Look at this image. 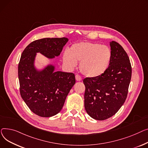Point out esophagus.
I'll return each mask as SVG.
<instances>
[{"instance_id":"esophagus-1","label":"esophagus","mask_w":148,"mask_h":148,"mask_svg":"<svg viewBox=\"0 0 148 148\" xmlns=\"http://www.w3.org/2000/svg\"><path fill=\"white\" fill-rule=\"evenodd\" d=\"M75 78H76V80L77 81H81L82 80L81 77L80 76L78 75H76L75 76Z\"/></svg>"}]
</instances>
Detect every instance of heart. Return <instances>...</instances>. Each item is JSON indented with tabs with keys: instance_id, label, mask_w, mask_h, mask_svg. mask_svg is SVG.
<instances>
[{
	"instance_id": "1",
	"label": "heart",
	"mask_w": 148,
	"mask_h": 148,
	"mask_svg": "<svg viewBox=\"0 0 148 148\" xmlns=\"http://www.w3.org/2000/svg\"><path fill=\"white\" fill-rule=\"evenodd\" d=\"M110 49L99 43L82 42L73 44L69 53L63 54V62L65 66L72 70L79 63V70L86 77H98L108 69L111 61Z\"/></svg>"
}]
</instances>
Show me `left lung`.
Here are the masks:
<instances>
[{
  "label": "left lung",
  "mask_w": 148,
  "mask_h": 148,
  "mask_svg": "<svg viewBox=\"0 0 148 148\" xmlns=\"http://www.w3.org/2000/svg\"><path fill=\"white\" fill-rule=\"evenodd\" d=\"M109 66L101 76L83 80L85 86L84 106L93 119L102 121L114 115L124 103L132 77V66L124 48L110 42Z\"/></svg>",
  "instance_id": "8db88e82"
}]
</instances>
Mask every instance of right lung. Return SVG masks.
Wrapping results in <instances>:
<instances>
[{"mask_svg": "<svg viewBox=\"0 0 148 148\" xmlns=\"http://www.w3.org/2000/svg\"><path fill=\"white\" fill-rule=\"evenodd\" d=\"M68 40L66 38L38 39L30 43L21 54L18 69L21 96L39 116L51 117L59 113L76 81L73 73L56 72L53 64L37 68V53L53 59L60 56Z\"/></svg>", "mask_w": 148, "mask_h": 148, "instance_id": "right-lung-1", "label": "right lung"}]
</instances>
